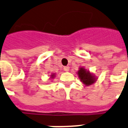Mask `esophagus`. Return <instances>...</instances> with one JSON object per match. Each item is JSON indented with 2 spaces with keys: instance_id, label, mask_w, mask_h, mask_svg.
Listing matches in <instances>:
<instances>
[{
  "instance_id": "1",
  "label": "esophagus",
  "mask_w": 128,
  "mask_h": 128,
  "mask_svg": "<svg viewBox=\"0 0 128 128\" xmlns=\"http://www.w3.org/2000/svg\"><path fill=\"white\" fill-rule=\"evenodd\" d=\"M70 69V67L69 66H64V70L66 72H68Z\"/></svg>"
}]
</instances>
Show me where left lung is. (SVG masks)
I'll use <instances>...</instances> for the list:
<instances>
[{
    "instance_id": "8db88e82",
    "label": "left lung",
    "mask_w": 128,
    "mask_h": 128,
    "mask_svg": "<svg viewBox=\"0 0 128 128\" xmlns=\"http://www.w3.org/2000/svg\"><path fill=\"white\" fill-rule=\"evenodd\" d=\"M80 81L86 86H90L95 83L97 78L93 73L90 72V70H86L85 68L81 67L76 72Z\"/></svg>"
}]
</instances>
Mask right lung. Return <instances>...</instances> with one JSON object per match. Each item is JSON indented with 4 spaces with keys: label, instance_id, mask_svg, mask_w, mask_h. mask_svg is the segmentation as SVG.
<instances>
[{
    "label": "right lung",
    "instance_id": "add662e5",
    "mask_svg": "<svg viewBox=\"0 0 128 128\" xmlns=\"http://www.w3.org/2000/svg\"><path fill=\"white\" fill-rule=\"evenodd\" d=\"M55 76H56V73H52V74L50 75V78L53 79V78H54Z\"/></svg>",
    "mask_w": 128,
    "mask_h": 128
}]
</instances>
